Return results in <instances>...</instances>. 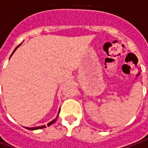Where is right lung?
Instances as JSON below:
<instances>
[{"label": "right lung", "mask_w": 148, "mask_h": 148, "mask_svg": "<svg viewBox=\"0 0 148 148\" xmlns=\"http://www.w3.org/2000/svg\"><path fill=\"white\" fill-rule=\"evenodd\" d=\"M20 45H21V44L19 45H17V47H16V49L13 50V53L11 54V56L13 55V53L16 51V49H17V48H18V47H19ZM59 111H60V110H59ZM58 114H59V113H58ZM58 116H57V118H56V119H53V120L51 121L50 123H49L47 124V126H50V125H52L53 123H54V122H55V121L57 120V119H58ZM45 127H46L45 126H40V127H25V128H26V129H28V130H38V129H42V128H45Z\"/></svg>", "instance_id": "1"}]
</instances>
